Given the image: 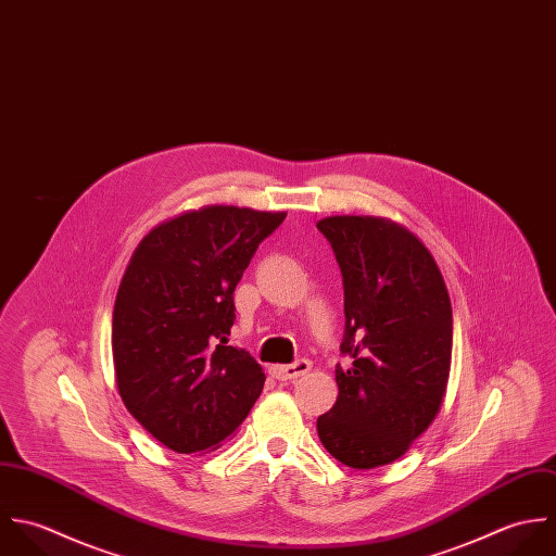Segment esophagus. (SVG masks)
<instances>
[{
  "instance_id": "esophagus-1",
  "label": "esophagus",
  "mask_w": 556,
  "mask_h": 556,
  "mask_svg": "<svg viewBox=\"0 0 556 556\" xmlns=\"http://www.w3.org/2000/svg\"><path fill=\"white\" fill-rule=\"evenodd\" d=\"M309 369H312V361L301 358V361H296V363H292V365H273V367H270V374H273V378H277V380H294V378H299V376H305Z\"/></svg>"
}]
</instances>
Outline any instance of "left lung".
<instances>
[{"instance_id":"8db88e82","label":"left lung","mask_w":556,"mask_h":556,"mask_svg":"<svg viewBox=\"0 0 556 556\" xmlns=\"http://www.w3.org/2000/svg\"><path fill=\"white\" fill-rule=\"evenodd\" d=\"M318 229L343 277L345 333L337 402L318 417L325 448L350 468L402 457L443 404L453 314L428 247L382 217H327Z\"/></svg>"}]
</instances>
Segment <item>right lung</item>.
<instances>
[{
	"instance_id": "obj_1",
	"label": "right lung",
	"mask_w": 556,
	"mask_h": 556,
	"mask_svg": "<svg viewBox=\"0 0 556 556\" xmlns=\"http://www.w3.org/2000/svg\"><path fill=\"white\" fill-rule=\"evenodd\" d=\"M286 213L206 206L137 244L113 305L115 382L126 410L167 448H217L264 389L262 365L227 345L233 290Z\"/></svg>"
}]
</instances>
